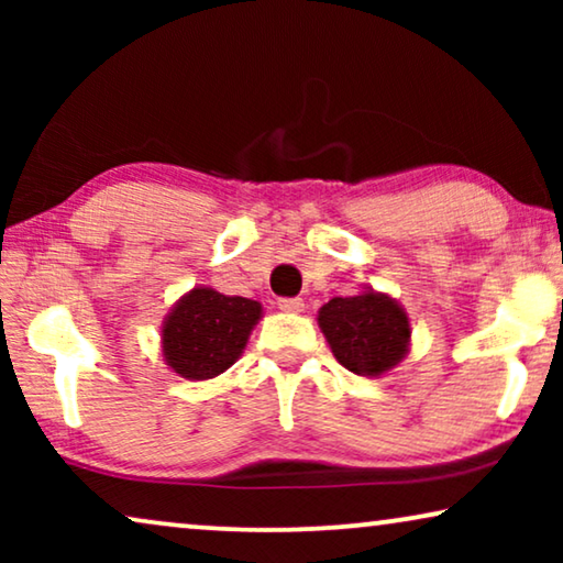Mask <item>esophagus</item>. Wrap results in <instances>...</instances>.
Masks as SVG:
<instances>
[{
    "label": "esophagus",
    "instance_id": "34e87169",
    "mask_svg": "<svg viewBox=\"0 0 563 563\" xmlns=\"http://www.w3.org/2000/svg\"><path fill=\"white\" fill-rule=\"evenodd\" d=\"M279 307L284 312H302L305 302L299 297H279Z\"/></svg>",
    "mask_w": 563,
    "mask_h": 563
}]
</instances>
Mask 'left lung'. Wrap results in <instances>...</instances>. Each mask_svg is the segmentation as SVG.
Wrapping results in <instances>:
<instances>
[{
	"instance_id": "8db88e82",
	"label": "left lung",
	"mask_w": 563,
	"mask_h": 563,
	"mask_svg": "<svg viewBox=\"0 0 563 563\" xmlns=\"http://www.w3.org/2000/svg\"><path fill=\"white\" fill-rule=\"evenodd\" d=\"M318 322L338 364L361 376L389 372L402 361L410 341V322L399 305L374 291L330 299Z\"/></svg>"
}]
</instances>
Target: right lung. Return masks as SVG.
Segmentation results:
<instances>
[{
    "instance_id": "add662e5",
    "label": "right lung",
    "mask_w": 563,
    "mask_h": 563,
    "mask_svg": "<svg viewBox=\"0 0 563 563\" xmlns=\"http://www.w3.org/2000/svg\"><path fill=\"white\" fill-rule=\"evenodd\" d=\"M261 305L214 289H191L164 325V356L187 379H212L235 364Z\"/></svg>"
}]
</instances>
